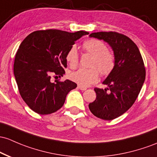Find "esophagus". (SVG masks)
I'll return each mask as SVG.
<instances>
[{
    "label": "esophagus",
    "mask_w": 157,
    "mask_h": 157,
    "mask_svg": "<svg viewBox=\"0 0 157 157\" xmlns=\"http://www.w3.org/2000/svg\"><path fill=\"white\" fill-rule=\"evenodd\" d=\"M77 88H78L79 89H80V90H82V91L86 90V88L84 87V86H80V85L77 86Z\"/></svg>",
    "instance_id": "esophagus-1"
}]
</instances>
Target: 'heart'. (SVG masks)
<instances>
[{"label":"heart","instance_id":"heart-1","mask_svg":"<svg viewBox=\"0 0 157 157\" xmlns=\"http://www.w3.org/2000/svg\"><path fill=\"white\" fill-rule=\"evenodd\" d=\"M82 48L93 56L91 66L97 67L103 76H107L111 73L115 67V56L113 53L107 51V47L104 42L96 39H88L82 44ZM65 58L71 67L75 68L77 66L78 53L76 46L73 45L69 48ZM97 70L95 68L90 69L79 68L71 72L69 78L80 86H88L98 80L99 73Z\"/></svg>","mask_w":157,"mask_h":157}]
</instances>
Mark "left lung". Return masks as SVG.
<instances>
[{
  "label": "left lung",
  "mask_w": 157,
  "mask_h": 157,
  "mask_svg": "<svg viewBox=\"0 0 157 157\" xmlns=\"http://www.w3.org/2000/svg\"><path fill=\"white\" fill-rule=\"evenodd\" d=\"M89 37L104 40L111 47L115 64L102 83L107 88H95L96 99L89 104L94 115L113 120L130 109L145 80V68L137 45L130 38L115 32L92 33Z\"/></svg>",
  "instance_id": "8db88e82"
}]
</instances>
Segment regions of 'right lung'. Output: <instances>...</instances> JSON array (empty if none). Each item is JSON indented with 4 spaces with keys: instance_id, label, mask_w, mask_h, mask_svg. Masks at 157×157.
Returning a JSON list of instances; mask_svg holds the SVG:
<instances>
[{
    "instance_id": "right-lung-1",
    "label": "right lung",
    "mask_w": 157,
    "mask_h": 157,
    "mask_svg": "<svg viewBox=\"0 0 157 157\" xmlns=\"http://www.w3.org/2000/svg\"><path fill=\"white\" fill-rule=\"evenodd\" d=\"M86 31L68 33L59 30L33 32L24 39L15 55L14 75L20 94L33 111L40 115L55 113L64 104L75 82L51 81V75L63 77L66 53Z\"/></svg>"
}]
</instances>
